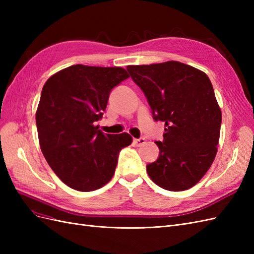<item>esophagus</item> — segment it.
Instances as JSON below:
<instances>
[{
    "mask_svg": "<svg viewBox=\"0 0 254 254\" xmlns=\"http://www.w3.org/2000/svg\"><path fill=\"white\" fill-rule=\"evenodd\" d=\"M145 143V139L144 137H140V139H133V144L135 146H141L142 144Z\"/></svg>",
    "mask_w": 254,
    "mask_h": 254,
    "instance_id": "obj_1",
    "label": "esophagus"
}]
</instances>
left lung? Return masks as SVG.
<instances>
[{"instance_id": "obj_1", "label": "left lung", "mask_w": 254, "mask_h": 254, "mask_svg": "<svg viewBox=\"0 0 254 254\" xmlns=\"http://www.w3.org/2000/svg\"><path fill=\"white\" fill-rule=\"evenodd\" d=\"M153 120L165 123L159 158L146 166L149 178L167 190H186L209 171L220 134L221 111L206 74L179 61L128 65Z\"/></svg>"}]
</instances>
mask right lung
<instances>
[{
	"mask_svg": "<svg viewBox=\"0 0 254 254\" xmlns=\"http://www.w3.org/2000/svg\"><path fill=\"white\" fill-rule=\"evenodd\" d=\"M129 77L125 68L75 64L44 83L36 112L40 148L67 187L80 191L101 189L114 175L120 151L132 137L104 133L103 118L111 90Z\"/></svg>",
	"mask_w": 254,
	"mask_h": 254,
	"instance_id": "add662e5",
	"label": "right lung"
}]
</instances>
